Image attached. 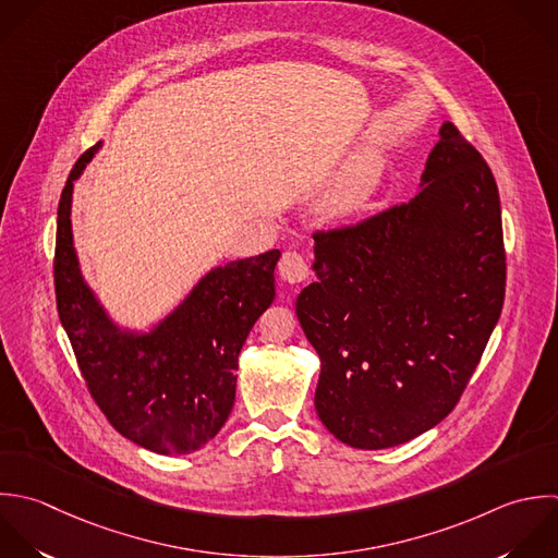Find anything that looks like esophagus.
<instances>
[{
  "label": "esophagus",
  "mask_w": 558,
  "mask_h": 558,
  "mask_svg": "<svg viewBox=\"0 0 558 558\" xmlns=\"http://www.w3.org/2000/svg\"><path fill=\"white\" fill-rule=\"evenodd\" d=\"M280 276L284 282L289 284H298V282H304L308 278V265L304 260L302 254L298 252H284L282 258H280Z\"/></svg>",
  "instance_id": "1"
}]
</instances>
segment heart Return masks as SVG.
I'll use <instances>...</instances> for the list:
<instances>
[{"instance_id": "heart-1", "label": "heart", "mask_w": 558, "mask_h": 558, "mask_svg": "<svg viewBox=\"0 0 558 558\" xmlns=\"http://www.w3.org/2000/svg\"><path fill=\"white\" fill-rule=\"evenodd\" d=\"M383 171L385 162L374 151L361 154L352 160L324 193L319 202L324 217L330 221H348L363 213L380 186Z\"/></svg>"}]
</instances>
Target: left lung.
Returning a JSON list of instances; mask_svg holds the SVG:
<instances>
[{"label":"left lung","mask_w":558,"mask_h":558,"mask_svg":"<svg viewBox=\"0 0 558 558\" xmlns=\"http://www.w3.org/2000/svg\"><path fill=\"white\" fill-rule=\"evenodd\" d=\"M413 199L315 232L295 313L322 359L315 409L359 450L407 444L452 413L500 319L502 210L481 151L446 121Z\"/></svg>","instance_id":"8db88e82"}]
</instances>
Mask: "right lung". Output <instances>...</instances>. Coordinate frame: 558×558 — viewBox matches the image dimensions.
<instances>
[{
  "instance_id": "right-lung-1",
  "label": "right lung",
  "mask_w": 558,
  "mask_h": 558,
  "mask_svg": "<svg viewBox=\"0 0 558 558\" xmlns=\"http://www.w3.org/2000/svg\"><path fill=\"white\" fill-rule=\"evenodd\" d=\"M99 147L77 158L58 202V317L112 428L156 454H191L221 430L234 407L239 354L276 298L280 250L210 269L147 332L121 328L86 284L71 232L73 182Z\"/></svg>"
}]
</instances>
